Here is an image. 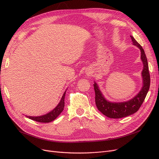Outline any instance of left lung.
<instances>
[{
  "instance_id": "1",
  "label": "left lung",
  "mask_w": 159,
  "mask_h": 159,
  "mask_svg": "<svg viewBox=\"0 0 159 159\" xmlns=\"http://www.w3.org/2000/svg\"><path fill=\"white\" fill-rule=\"evenodd\" d=\"M133 44L140 48L141 52V60L143 63V70L142 76L143 79V85L140 91L131 100L124 102H111L104 98L100 90L99 89L96 82L94 84L95 91V102L98 109L102 114L110 118H124L137 112L148 93L150 86V75L149 72V67L146 56L141 45L134 39L133 36H130Z\"/></svg>"
}]
</instances>
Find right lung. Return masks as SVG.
I'll use <instances>...</instances> for the list:
<instances>
[{"label": "right lung", "instance_id": "add662e5", "mask_svg": "<svg viewBox=\"0 0 159 159\" xmlns=\"http://www.w3.org/2000/svg\"><path fill=\"white\" fill-rule=\"evenodd\" d=\"M65 93H66V91L63 93L61 99L60 100V102L56 106V107H55L54 109H53L52 111L47 113V114L39 116H26L32 120L36 121V122H41V123H48L52 122L53 120H54L60 114H61V112L64 109Z\"/></svg>", "mask_w": 159, "mask_h": 159}]
</instances>
